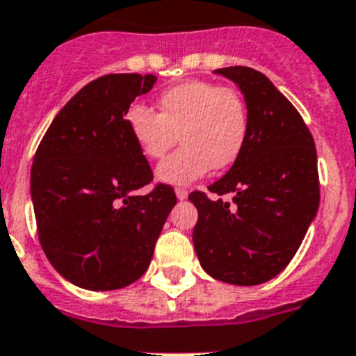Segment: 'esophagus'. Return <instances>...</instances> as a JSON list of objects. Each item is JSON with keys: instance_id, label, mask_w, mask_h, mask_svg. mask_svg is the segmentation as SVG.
Here are the masks:
<instances>
[{"instance_id": "obj_1", "label": "esophagus", "mask_w": 356, "mask_h": 356, "mask_svg": "<svg viewBox=\"0 0 356 356\" xmlns=\"http://www.w3.org/2000/svg\"><path fill=\"white\" fill-rule=\"evenodd\" d=\"M175 195H177L179 201H184L188 197V190L186 188H175Z\"/></svg>"}]
</instances>
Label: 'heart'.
Segmentation results:
<instances>
[{"mask_svg": "<svg viewBox=\"0 0 356 356\" xmlns=\"http://www.w3.org/2000/svg\"><path fill=\"white\" fill-rule=\"evenodd\" d=\"M161 113L132 104L127 124L137 148L148 159H161L175 143L183 146L157 166V179L183 186L213 170L229 168L250 137V110L232 86L190 79L159 95Z\"/></svg>", "mask_w": 356, "mask_h": 356, "instance_id": "heart-1", "label": "heart"}]
</instances>
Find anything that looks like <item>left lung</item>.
I'll list each match as a JSON object with an SVG mask.
<instances>
[{"label":"left lung","instance_id":"left-lung-1","mask_svg":"<svg viewBox=\"0 0 356 356\" xmlns=\"http://www.w3.org/2000/svg\"><path fill=\"white\" fill-rule=\"evenodd\" d=\"M244 94L250 137L229 172L208 190L234 193V201H211L190 193L199 211L193 246L213 279L235 286L268 282L297 253L315 219L321 186L312 132L293 104L273 83L250 67L215 70Z\"/></svg>","mask_w":356,"mask_h":356}]
</instances>
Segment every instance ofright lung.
<instances>
[{"label": "right lung", "instance_id": "add662e5", "mask_svg": "<svg viewBox=\"0 0 356 356\" xmlns=\"http://www.w3.org/2000/svg\"><path fill=\"white\" fill-rule=\"evenodd\" d=\"M155 79L97 77L59 110L35 150L31 193L41 248L79 288L108 291L136 282L177 202L163 183L146 195L136 193L154 173L124 115Z\"/></svg>", "mask_w": 356, "mask_h": 356}]
</instances>
